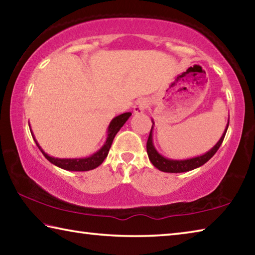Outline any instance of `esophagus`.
I'll return each instance as SVG.
<instances>
[{"label": "esophagus", "mask_w": 255, "mask_h": 255, "mask_svg": "<svg viewBox=\"0 0 255 255\" xmlns=\"http://www.w3.org/2000/svg\"><path fill=\"white\" fill-rule=\"evenodd\" d=\"M149 105V101H148L146 98H141L136 103V105L133 106V113L135 114H142L145 112V109L148 107Z\"/></svg>", "instance_id": "1"}]
</instances>
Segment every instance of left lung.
Here are the masks:
<instances>
[{
	"instance_id": "obj_1",
	"label": "left lung",
	"mask_w": 255,
	"mask_h": 255,
	"mask_svg": "<svg viewBox=\"0 0 255 255\" xmlns=\"http://www.w3.org/2000/svg\"><path fill=\"white\" fill-rule=\"evenodd\" d=\"M229 123H230V119H229ZM229 123L226 125V128L223 132V135L221 137V139L217 141L216 145L213 147L212 149H210L202 156H197V157H194V158L183 159V160H174V159L166 158V157L161 156L159 152L156 150V148L154 147V143H152V126H151L149 137H148L147 145H146L147 154H148V157H149V160L157 169H159L161 172H165V173H184V172H189V170L200 167V166L204 165L206 161L210 160L212 157L215 155V152L219 150L220 146L222 145V142H223L225 133L228 131Z\"/></svg>"
}]
</instances>
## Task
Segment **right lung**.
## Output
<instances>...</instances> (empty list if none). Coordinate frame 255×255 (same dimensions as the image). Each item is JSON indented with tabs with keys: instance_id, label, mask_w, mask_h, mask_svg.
<instances>
[{
	"instance_id": "add662e5",
	"label": "right lung",
	"mask_w": 255,
	"mask_h": 255,
	"mask_svg": "<svg viewBox=\"0 0 255 255\" xmlns=\"http://www.w3.org/2000/svg\"><path fill=\"white\" fill-rule=\"evenodd\" d=\"M130 116H131V113H125L117 116V117H115L109 124L108 136H107V139H106V142L104 143V146L101 147L98 151H96L94 155L86 157V158H72V159L71 158L69 159L54 158V157L49 156L42 150V148L39 146L38 141L35 140L33 132H32V137H33L36 146L39 147V149L42 151V154L44 155L45 158L50 161V163H52L53 165L66 170H72V172H87V170L95 169L96 167H98L99 165L103 164V161L106 159V157L108 156V152H109L110 147H112L115 136L117 135V132L120 130V128L124 126L125 123L127 122Z\"/></svg>"
}]
</instances>
